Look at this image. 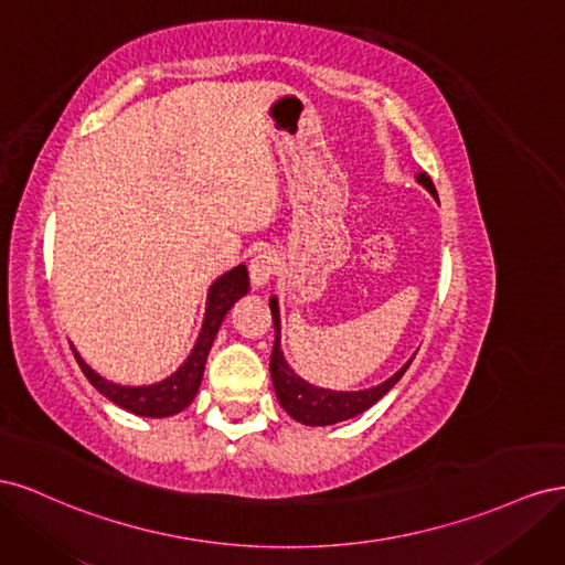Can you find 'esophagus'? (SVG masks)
Instances as JSON below:
<instances>
[{"mask_svg": "<svg viewBox=\"0 0 565 565\" xmlns=\"http://www.w3.org/2000/svg\"><path fill=\"white\" fill-rule=\"evenodd\" d=\"M278 270V259L270 249H262L252 256L249 262V280L254 287H264Z\"/></svg>", "mask_w": 565, "mask_h": 565, "instance_id": "esophagus-1", "label": "esophagus"}]
</instances>
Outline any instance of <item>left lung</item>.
Listing matches in <instances>:
<instances>
[{
  "label": "left lung",
  "mask_w": 565,
  "mask_h": 565,
  "mask_svg": "<svg viewBox=\"0 0 565 565\" xmlns=\"http://www.w3.org/2000/svg\"><path fill=\"white\" fill-rule=\"evenodd\" d=\"M419 183L438 200L436 185L429 174H419ZM270 316H273V324H276V344H273V353H270L273 388H276V396H278L280 405L287 409V415L295 417L301 424L328 426V424L344 422V419H351L355 415L365 413L367 407L377 403L384 393L403 377L409 363H413V361H407L396 374H393L391 380H386L384 384L374 386V388H367V391L347 393V391L318 388V386H311L309 382H303L301 377H297V374L285 363L282 351H280V316H278L276 299H270Z\"/></svg>",
  "instance_id": "left-lung-1"
}]
</instances>
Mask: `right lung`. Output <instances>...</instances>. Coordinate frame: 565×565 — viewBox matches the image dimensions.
I'll return each mask as SVG.
<instances>
[{
	"label": "right lung",
	"mask_w": 565,
	"mask_h": 565,
	"mask_svg": "<svg viewBox=\"0 0 565 565\" xmlns=\"http://www.w3.org/2000/svg\"><path fill=\"white\" fill-rule=\"evenodd\" d=\"M247 287H249V278H247L245 266H237V268L228 270L226 276H221L212 285L210 299H207V313H204L202 332L198 337V344H195L193 353L188 355V361L179 367V372H174L172 377L160 382V384L131 388V386H119V384L106 382L104 377H98V374L87 363L82 361L75 349H73V353L77 358L82 372L87 374V380L115 405L125 407V409H129V413L141 415V417L177 415L183 407L191 405V401L195 398V393L202 382L204 363H207L212 341L218 332V324L228 313L231 306L243 295H247Z\"/></svg>",
	"instance_id": "obj_1"
}]
</instances>
